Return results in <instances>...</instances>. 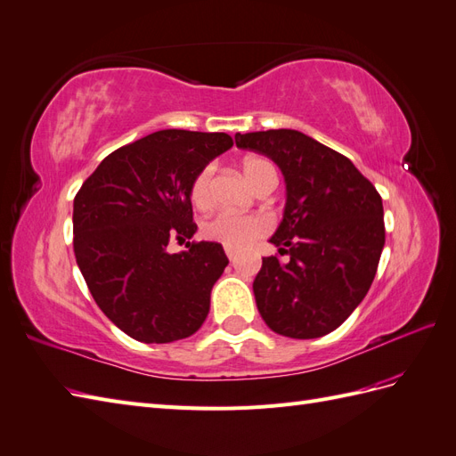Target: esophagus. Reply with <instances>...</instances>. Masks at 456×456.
Returning a JSON list of instances; mask_svg holds the SVG:
<instances>
[{
	"label": "esophagus",
	"mask_w": 456,
	"mask_h": 456,
	"mask_svg": "<svg viewBox=\"0 0 456 456\" xmlns=\"http://www.w3.org/2000/svg\"><path fill=\"white\" fill-rule=\"evenodd\" d=\"M226 256L230 258V261L233 263V261H236V256H238V253L236 251H233V249H226Z\"/></svg>",
	"instance_id": "esophagus-1"
}]
</instances>
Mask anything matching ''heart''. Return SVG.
Here are the masks:
<instances>
[{
  "label": "heart",
  "mask_w": 456,
  "mask_h": 456,
  "mask_svg": "<svg viewBox=\"0 0 456 456\" xmlns=\"http://www.w3.org/2000/svg\"><path fill=\"white\" fill-rule=\"evenodd\" d=\"M243 175L253 188L266 175H273L274 167L263 157H248L241 165ZM276 175V172H274ZM213 167H205L191 183V201L198 208H207L213 201L211 193ZM268 224L263 216L256 215H236V213H218L208 218L203 224V236L211 241L224 245L226 249L240 251L263 236Z\"/></svg>",
  "instance_id": "b5f03b06"
}]
</instances>
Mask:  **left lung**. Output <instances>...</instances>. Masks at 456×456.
<instances>
[{"label":"left lung","instance_id":"left-lung-1","mask_svg":"<svg viewBox=\"0 0 456 456\" xmlns=\"http://www.w3.org/2000/svg\"><path fill=\"white\" fill-rule=\"evenodd\" d=\"M286 180V207L270 243L289 261L265 256L253 281L266 326L293 339L339 328L372 286L386 243L379 193L347 157L297 130L236 134Z\"/></svg>","mask_w":456,"mask_h":456}]
</instances>
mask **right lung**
<instances>
[{
    "label": "right lung",
    "instance_id": "right-lung-1",
    "mask_svg": "<svg viewBox=\"0 0 456 456\" xmlns=\"http://www.w3.org/2000/svg\"><path fill=\"white\" fill-rule=\"evenodd\" d=\"M233 145L224 132L159 130L107 155L72 207L75 256L92 297L130 338L170 343L201 328L228 256L193 238L191 183Z\"/></svg>",
    "mask_w": 456,
    "mask_h": 456
}]
</instances>
